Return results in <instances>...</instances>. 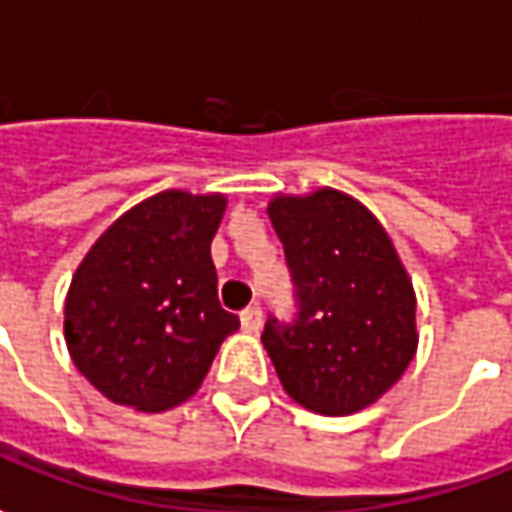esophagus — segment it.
Instances as JSON below:
<instances>
[{
	"label": "esophagus",
	"mask_w": 512,
	"mask_h": 512,
	"mask_svg": "<svg viewBox=\"0 0 512 512\" xmlns=\"http://www.w3.org/2000/svg\"><path fill=\"white\" fill-rule=\"evenodd\" d=\"M240 326H243V332H260V326H263V312H260L257 306L243 309V312H240Z\"/></svg>",
	"instance_id": "obj_1"
}]
</instances>
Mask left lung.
Segmentation results:
<instances>
[{
	"instance_id": "obj_1",
	"label": "left lung",
	"mask_w": 512,
	"mask_h": 512,
	"mask_svg": "<svg viewBox=\"0 0 512 512\" xmlns=\"http://www.w3.org/2000/svg\"><path fill=\"white\" fill-rule=\"evenodd\" d=\"M295 283L298 318H269L260 341L300 407L352 415L375 404L410 367L412 280L364 203L338 189L269 200Z\"/></svg>"
}]
</instances>
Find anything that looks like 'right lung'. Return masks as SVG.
Here are the masks:
<instances>
[{"label":"right lung","mask_w":512,"mask_h":512,"mask_svg":"<svg viewBox=\"0 0 512 512\" xmlns=\"http://www.w3.org/2000/svg\"><path fill=\"white\" fill-rule=\"evenodd\" d=\"M223 194L168 189L117 217L65 298L74 367L114 404L163 412L203 384L237 315L217 300L212 237Z\"/></svg>","instance_id":"obj_1"}]
</instances>
